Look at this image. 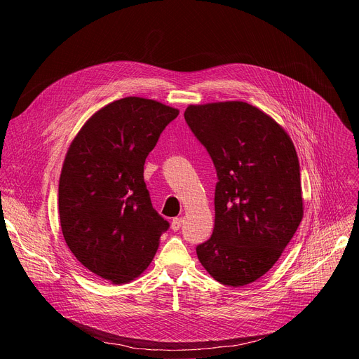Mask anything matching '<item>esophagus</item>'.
<instances>
[{
	"label": "esophagus",
	"instance_id": "34e87169",
	"mask_svg": "<svg viewBox=\"0 0 359 359\" xmlns=\"http://www.w3.org/2000/svg\"><path fill=\"white\" fill-rule=\"evenodd\" d=\"M182 224H183V219H182V217H176V219H173V220H172V230H173V231L180 230Z\"/></svg>",
	"mask_w": 359,
	"mask_h": 359
}]
</instances>
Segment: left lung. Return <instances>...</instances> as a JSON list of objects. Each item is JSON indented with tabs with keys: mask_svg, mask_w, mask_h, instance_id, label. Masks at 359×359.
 <instances>
[{
	"mask_svg": "<svg viewBox=\"0 0 359 359\" xmlns=\"http://www.w3.org/2000/svg\"><path fill=\"white\" fill-rule=\"evenodd\" d=\"M184 119L217 172L215 230L196 247L208 273L241 287L280 259L302 220L299 163L292 140L247 102L190 105Z\"/></svg>",
	"mask_w": 359,
	"mask_h": 359,
	"instance_id": "8db88e82",
	"label": "left lung"
}]
</instances>
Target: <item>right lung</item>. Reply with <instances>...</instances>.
<instances>
[{
  "label": "right lung",
  "instance_id": "1",
  "mask_svg": "<svg viewBox=\"0 0 359 359\" xmlns=\"http://www.w3.org/2000/svg\"><path fill=\"white\" fill-rule=\"evenodd\" d=\"M177 115L128 96L92 115L68 149L58 187L64 238L85 269L114 284L147 269L170 226L151 206L143 166Z\"/></svg>",
  "mask_w": 359,
  "mask_h": 359
}]
</instances>
